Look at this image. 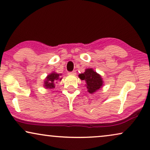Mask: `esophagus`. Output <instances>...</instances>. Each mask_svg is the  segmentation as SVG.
I'll return each mask as SVG.
<instances>
[{"label": "esophagus", "instance_id": "1", "mask_svg": "<svg viewBox=\"0 0 150 150\" xmlns=\"http://www.w3.org/2000/svg\"><path fill=\"white\" fill-rule=\"evenodd\" d=\"M68 74H69V75H75V74H76V72H75V71H73L72 72H69Z\"/></svg>", "mask_w": 150, "mask_h": 150}]
</instances>
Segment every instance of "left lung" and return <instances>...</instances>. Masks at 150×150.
Instances as JSON below:
<instances>
[{
	"instance_id": "left-lung-1",
	"label": "left lung",
	"mask_w": 150,
	"mask_h": 150,
	"mask_svg": "<svg viewBox=\"0 0 150 150\" xmlns=\"http://www.w3.org/2000/svg\"><path fill=\"white\" fill-rule=\"evenodd\" d=\"M79 77L81 80L86 81L88 92L91 94L95 93L103 85V81L101 75L96 73L93 69H86L84 73L79 74Z\"/></svg>"
}]
</instances>
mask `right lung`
<instances>
[{"instance_id":"obj_1","label":"right lung","mask_w":150,"mask_h":150,"mask_svg":"<svg viewBox=\"0 0 150 150\" xmlns=\"http://www.w3.org/2000/svg\"><path fill=\"white\" fill-rule=\"evenodd\" d=\"M59 75H61V74L56 73L55 72H53L48 75V76L46 77L45 82H44V86L48 89L54 88L55 83H57L56 81L57 80H62V78H59Z\"/></svg>"}]
</instances>
